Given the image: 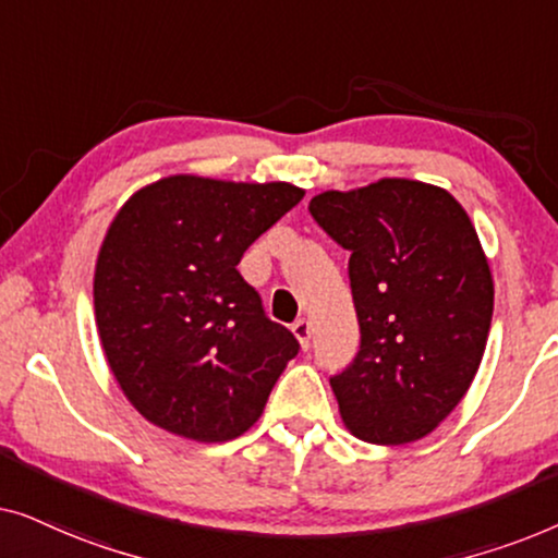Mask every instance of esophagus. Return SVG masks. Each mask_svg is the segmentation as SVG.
Here are the masks:
<instances>
[{"mask_svg": "<svg viewBox=\"0 0 558 558\" xmlns=\"http://www.w3.org/2000/svg\"><path fill=\"white\" fill-rule=\"evenodd\" d=\"M292 332H294V338L300 340L302 350H307V348H310V338H312V325H310V319H296V323L292 325Z\"/></svg>", "mask_w": 558, "mask_h": 558, "instance_id": "obj_1", "label": "esophagus"}]
</instances>
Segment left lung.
<instances>
[{"mask_svg": "<svg viewBox=\"0 0 558 558\" xmlns=\"http://www.w3.org/2000/svg\"><path fill=\"white\" fill-rule=\"evenodd\" d=\"M310 213L350 251L361 350L330 378L342 424L371 445H411L464 399L483 363L493 274L468 210L445 187L380 178L325 190Z\"/></svg>", "mask_w": 558, "mask_h": 558, "instance_id": "1", "label": "left lung"}]
</instances>
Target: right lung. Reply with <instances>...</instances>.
Instances as JSON below:
<instances>
[{"mask_svg":"<svg viewBox=\"0 0 558 558\" xmlns=\"http://www.w3.org/2000/svg\"><path fill=\"white\" fill-rule=\"evenodd\" d=\"M302 197L292 182L170 174L113 216L94 271L96 330L147 422L216 445L264 414L300 342L264 315L235 266Z\"/></svg>","mask_w":558,"mask_h":558,"instance_id":"obj_1","label":"right lung"}]
</instances>
